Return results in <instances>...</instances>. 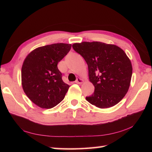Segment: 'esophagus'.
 <instances>
[{
    "mask_svg": "<svg viewBox=\"0 0 152 152\" xmlns=\"http://www.w3.org/2000/svg\"><path fill=\"white\" fill-rule=\"evenodd\" d=\"M75 82H76V84H82V82H83V80L81 79V78H77Z\"/></svg>",
    "mask_w": 152,
    "mask_h": 152,
    "instance_id": "1",
    "label": "esophagus"
}]
</instances>
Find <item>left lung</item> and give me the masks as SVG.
Returning <instances> with one entry per match:
<instances>
[{"label":"left lung","mask_w":152,"mask_h":152,"mask_svg":"<svg viewBox=\"0 0 152 152\" xmlns=\"http://www.w3.org/2000/svg\"><path fill=\"white\" fill-rule=\"evenodd\" d=\"M88 64L94 93L86 101L101 109L115 106L127 94L132 76L131 61L117 45L93 42L72 45Z\"/></svg>","instance_id":"left-lung-1"}]
</instances>
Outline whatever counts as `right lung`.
I'll return each mask as SVG.
<instances>
[{"instance_id": "obj_1", "label": "right lung", "mask_w": 152, "mask_h": 152, "mask_svg": "<svg viewBox=\"0 0 152 152\" xmlns=\"http://www.w3.org/2000/svg\"><path fill=\"white\" fill-rule=\"evenodd\" d=\"M72 47L67 43H53L32 51L21 69L22 86L33 103L43 109H51L65 97L70 86L62 80L58 64Z\"/></svg>"}]
</instances>
